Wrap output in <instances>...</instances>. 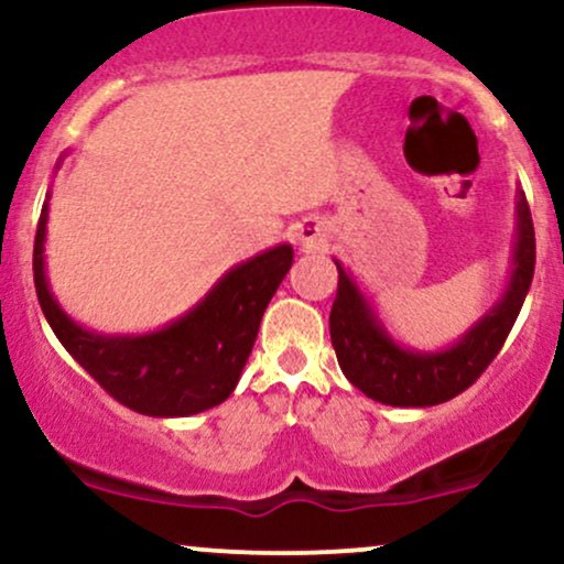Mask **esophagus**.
Segmentation results:
<instances>
[{
  "label": "esophagus",
  "mask_w": 564,
  "mask_h": 564,
  "mask_svg": "<svg viewBox=\"0 0 564 564\" xmlns=\"http://www.w3.org/2000/svg\"><path fill=\"white\" fill-rule=\"evenodd\" d=\"M296 241L302 243L304 251L326 249L328 228H326V225H323V219H318V217L302 219L300 228H296Z\"/></svg>",
  "instance_id": "1"
}]
</instances>
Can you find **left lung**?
Segmentation results:
<instances>
[{
	"label": "left lung",
	"mask_w": 564,
	"mask_h": 564,
	"mask_svg": "<svg viewBox=\"0 0 564 564\" xmlns=\"http://www.w3.org/2000/svg\"><path fill=\"white\" fill-rule=\"evenodd\" d=\"M514 219L511 270L501 296L456 341L440 349L400 345L352 273L334 260L339 286L328 328L341 373L371 400L398 408H430L467 390L503 347L533 281L535 232L522 191H517Z\"/></svg>",
	"instance_id": "left-lung-1"
}]
</instances>
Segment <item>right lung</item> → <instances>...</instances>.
<instances>
[{
	"label": "right lung",
	"mask_w": 564,
	"mask_h": 564,
	"mask_svg": "<svg viewBox=\"0 0 564 564\" xmlns=\"http://www.w3.org/2000/svg\"><path fill=\"white\" fill-rule=\"evenodd\" d=\"M47 217L50 193L36 228L34 283L44 318L70 358L119 403L145 416H193L225 403L241 379L264 310L294 262L291 243L230 268L204 300L156 332L100 334L70 318L50 289Z\"/></svg>",
	"instance_id": "obj_1"
}]
</instances>
